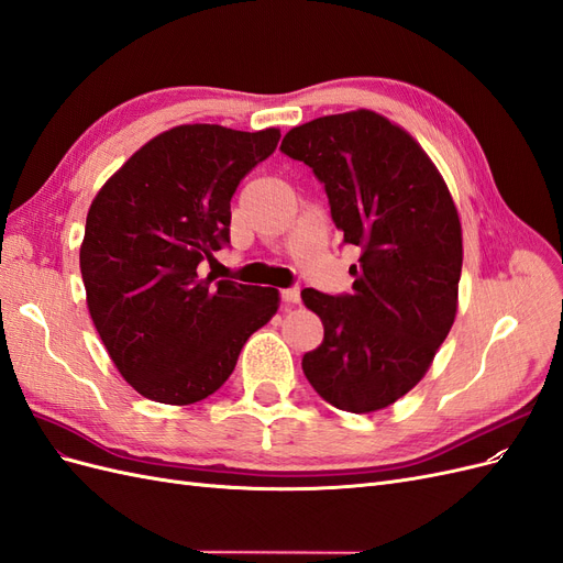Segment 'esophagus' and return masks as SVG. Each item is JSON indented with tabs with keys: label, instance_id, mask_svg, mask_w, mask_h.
<instances>
[{
	"label": "esophagus",
	"instance_id": "obj_1",
	"mask_svg": "<svg viewBox=\"0 0 563 563\" xmlns=\"http://www.w3.org/2000/svg\"><path fill=\"white\" fill-rule=\"evenodd\" d=\"M282 300H284L286 308H291V305H298V300H300V288H298V286L284 288V291H282Z\"/></svg>",
	"mask_w": 563,
	"mask_h": 563
}]
</instances>
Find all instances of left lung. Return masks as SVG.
<instances>
[{
	"label": "left lung",
	"instance_id": "obj_1",
	"mask_svg": "<svg viewBox=\"0 0 563 563\" xmlns=\"http://www.w3.org/2000/svg\"><path fill=\"white\" fill-rule=\"evenodd\" d=\"M282 152L312 168L345 244L362 249L352 294L302 288L323 323L305 378L340 411H380L422 380L455 321L463 228L453 197L413 135L373 110L312 119L284 135Z\"/></svg>",
	"mask_w": 563,
	"mask_h": 563
}]
</instances>
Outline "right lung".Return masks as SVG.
Listing matches in <instances>:
<instances>
[{"label": "right lung", "mask_w": 563, "mask_h": 563, "mask_svg": "<svg viewBox=\"0 0 563 563\" xmlns=\"http://www.w3.org/2000/svg\"><path fill=\"white\" fill-rule=\"evenodd\" d=\"M279 139V129L174 126L133 152L91 201L79 249L89 314L139 395L174 406L207 399L277 314V288L197 272L230 244L236 185Z\"/></svg>", "instance_id": "obj_1"}]
</instances>
